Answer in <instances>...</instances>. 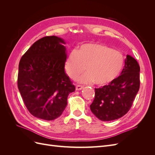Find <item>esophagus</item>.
I'll return each mask as SVG.
<instances>
[{"mask_svg":"<svg viewBox=\"0 0 155 155\" xmlns=\"http://www.w3.org/2000/svg\"><path fill=\"white\" fill-rule=\"evenodd\" d=\"M83 88V86L82 85H77L76 87V91H81Z\"/></svg>","mask_w":155,"mask_h":155,"instance_id":"obj_1","label":"esophagus"}]
</instances>
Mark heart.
<instances>
[{"label": "heart", "instance_id": "b5f03b06", "mask_svg": "<svg viewBox=\"0 0 155 155\" xmlns=\"http://www.w3.org/2000/svg\"><path fill=\"white\" fill-rule=\"evenodd\" d=\"M124 59L120 51L100 43H86L72 50L65 62V70L71 79H76L85 69L87 72L79 79L83 83L94 82L105 86L113 81L123 68Z\"/></svg>", "mask_w": 155, "mask_h": 155}]
</instances>
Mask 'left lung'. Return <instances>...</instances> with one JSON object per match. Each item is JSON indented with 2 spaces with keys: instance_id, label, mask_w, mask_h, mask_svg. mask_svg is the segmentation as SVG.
<instances>
[{
  "instance_id": "1",
  "label": "left lung",
  "mask_w": 155,
  "mask_h": 155,
  "mask_svg": "<svg viewBox=\"0 0 155 155\" xmlns=\"http://www.w3.org/2000/svg\"><path fill=\"white\" fill-rule=\"evenodd\" d=\"M140 66L127 55L121 75L108 85L95 88L91 110L101 121H112L124 116L130 109L140 88Z\"/></svg>"
}]
</instances>
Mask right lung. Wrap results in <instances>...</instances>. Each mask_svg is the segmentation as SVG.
I'll use <instances>...</instances> for the list:
<instances>
[{
	"label": "right lung",
	"mask_w": 155,
	"mask_h": 155,
	"mask_svg": "<svg viewBox=\"0 0 155 155\" xmlns=\"http://www.w3.org/2000/svg\"><path fill=\"white\" fill-rule=\"evenodd\" d=\"M57 36L37 41L22 55L18 73V88L30 113L54 120L62 114L70 93L75 91L64 72L67 49Z\"/></svg>",
	"instance_id": "1"
}]
</instances>
